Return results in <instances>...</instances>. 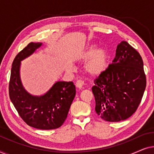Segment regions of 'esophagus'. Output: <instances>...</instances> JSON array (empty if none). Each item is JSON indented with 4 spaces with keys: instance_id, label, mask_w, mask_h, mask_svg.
I'll return each mask as SVG.
<instances>
[{
    "instance_id": "1",
    "label": "esophagus",
    "mask_w": 154,
    "mask_h": 154,
    "mask_svg": "<svg viewBox=\"0 0 154 154\" xmlns=\"http://www.w3.org/2000/svg\"><path fill=\"white\" fill-rule=\"evenodd\" d=\"M83 85H84V82L82 81V80H78L76 83H75V85H76V87L78 88H79V89H81V88H83Z\"/></svg>"
}]
</instances>
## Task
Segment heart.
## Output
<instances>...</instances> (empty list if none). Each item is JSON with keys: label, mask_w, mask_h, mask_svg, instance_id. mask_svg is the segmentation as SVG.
I'll return each mask as SVG.
<instances>
[{"label": "heart", "mask_w": 154, "mask_h": 154, "mask_svg": "<svg viewBox=\"0 0 154 154\" xmlns=\"http://www.w3.org/2000/svg\"><path fill=\"white\" fill-rule=\"evenodd\" d=\"M86 55H92L85 66L87 72L90 75L96 76L106 70L108 66L109 57L106 50L100 49L96 50L93 47L88 45L86 48Z\"/></svg>", "instance_id": "heart-1"}]
</instances>
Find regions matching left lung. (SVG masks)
<instances>
[{
	"mask_svg": "<svg viewBox=\"0 0 154 154\" xmlns=\"http://www.w3.org/2000/svg\"><path fill=\"white\" fill-rule=\"evenodd\" d=\"M94 83L96 113L109 122L128 119L137 109L146 85L142 57L128 42L122 41L112 63Z\"/></svg>",
	"mask_w": 154,
	"mask_h": 154,
	"instance_id": "8db88e82",
	"label": "left lung"
}]
</instances>
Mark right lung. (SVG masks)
Listing matches in <instances>:
<instances>
[{"instance_id": "obj_1", "label": "right lung", "mask_w": 154, "mask_h": 154, "mask_svg": "<svg viewBox=\"0 0 154 154\" xmlns=\"http://www.w3.org/2000/svg\"><path fill=\"white\" fill-rule=\"evenodd\" d=\"M41 43H29L17 54L12 64L9 95L19 115L27 125L41 130H52L62 125L75 95L73 82L57 81L45 94L33 96L26 92L20 79L21 61L32 54Z\"/></svg>"}]
</instances>
